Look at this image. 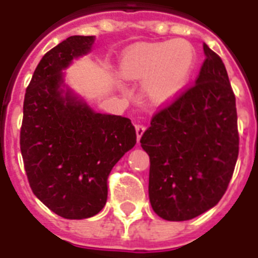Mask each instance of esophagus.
Returning a JSON list of instances; mask_svg holds the SVG:
<instances>
[{
	"label": "esophagus",
	"mask_w": 258,
	"mask_h": 258,
	"mask_svg": "<svg viewBox=\"0 0 258 258\" xmlns=\"http://www.w3.org/2000/svg\"><path fill=\"white\" fill-rule=\"evenodd\" d=\"M145 130H146V127H145V125H142V124H137V125H135V131H137L138 141H139V139L142 138L143 133H145Z\"/></svg>",
	"instance_id": "34e87169"
}]
</instances>
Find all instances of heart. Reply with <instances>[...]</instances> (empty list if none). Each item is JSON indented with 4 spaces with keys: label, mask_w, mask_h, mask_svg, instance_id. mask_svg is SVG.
<instances>
[{
    "label": "heart",
    "mask_w": 258,
    "mask_h": 258,
    "mask_svg": "<svg viewBox=\"0 0 258 258\" xmlns=\"http://www.w3.org/2000/svg\"><path fill=\"white\" fill-rule=\"evenodd\" d=\"M195 63L196 51L186 40L142 43L123 54L119 76L125 81L145 82L147 100L154 105H165L185 89Z\"/></svg>",
    "instance_id": "1"
}]
</instances>
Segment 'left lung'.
I'll use <instances>...</instances> for the list:
<instances>
[{"mask_svg":"<svg viewBox=\"0 0 258 258\" xmlns=\"http://www.w3.org/2000/svg\"><path fill=\"white\" fill-rule=\"evenodd\" d=\"M196 85L151 119L149 198L165 221L194 219L225 195L238 158L235 96L222 59L204 43Z\"/></svg>","mask_w":258,"mask_h":258,"instance_id":"left-lung-1","label":"left lung"}]
</instances>
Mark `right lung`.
Returning <instances> with one entry per match:
<instances>
[{
  "instance_id": "obj_1",
  "label": "right lung",
  "mask_w": 258,
  "mask_h": 258,
  "mask_svg": "<svg viewBox=\"0 0 258 258\" xmlns=\"http://www.w3.org/2000/svg\"><path fill=\"white\" fill-rule=\"evenodd\" d=\"M94 36L68 37L37 64L23 107L20 149L31 189L66 219H86L107 203L112 168L137 143L128 117L98 113L64 80Z\"/></svg>"
}]
</instances>
